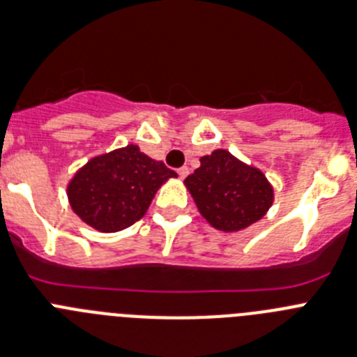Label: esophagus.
Instances as JSON below:
<instances>
[{
	"label": "esophagus",
	"mask_w": 357,
	"mask_h": 357,
	"mask_svg": "<svg viewBox=\"0 0 357 357\" xmlns=\"http://www.w3.org/2000/svg\"><path fill=\"white\" fill-rule=\"evenodd\" d=\"M188 167H181V169H178V176H179V179H185L186 176H188Z\"/></svg>",
	"instance_id": "34e87169"
}]
</instances>
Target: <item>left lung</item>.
Listing matches in <instances>:
<instances>
[{
	"instance_id": "1",
	"label": "left lung",
	"mask_w": 357,
	"mask_h": 357,
	"mask_svg": "<svg viewBox=\"0 0 357 357\" xmlns=\"http://www.w3.org/2000/svg\"><path fill=\"white\" fill-rule=\"evenodd\" d=\"M201 167L185 179L199 213L211 227L236 233L261 220L274 204V186L261 169L226 149L201 156Z\"/></svg>"
}]
</instances>
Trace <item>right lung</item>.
<instances>
[{"label":"right lung","mask_w":357,"mask_h":357,"mask_svg":"<svg viewBox=\"0 0 357 357\" xmlns=\"http://www.w3.org/2000/svg\"><path fill=\"white\" fill-rule=\"evenodd\" d=\"M178 174L163 162L128 144L79 167L67 183V199L86 226L117 233L140 220L160 186Z\"/></svg>","instance_id":"obj_1"}]
</instances>
